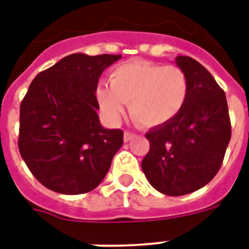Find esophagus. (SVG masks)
Masks as SVG:
<instances>
[{"label":"esophagus","mask_w":249,"mask_h":249,"mask_svg":"<svg viewBox=\"0 0 249 249\" xmlns=\"http://www.w3.org/2000/svg\"><path fill=\"white\" fill-rule=\"evenodd\" d=\"M134 137H136V134H134V133L129 132V130L124 132V141H125V142H129V141H132Z\"/></svg>","instance_id":"esophagus-1"}]
</instances>
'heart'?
<instances>
[{
  "label": "heart",
  "instance_id": "obj_1",
  "mask_svg": "<svg viewBox=\"0 0 249 249\" xmlns=\"http://www.w3.org/2000/svg\"><path fill=\"white\" fill-rule=\"evenodd\" d=\"M189 95V79L179 67L148 60L113 68L109 86L97 90L98 103L108 120L117 123L129 103L130 116L142 126H160L181 112Z\"/></svg>",
  "mask_w": 249,
  "mask_h": 249
}]
</instances>
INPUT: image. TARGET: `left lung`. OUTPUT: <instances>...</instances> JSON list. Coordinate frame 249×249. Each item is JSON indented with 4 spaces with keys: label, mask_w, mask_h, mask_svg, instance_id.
Segmentation results:
<instances>
[{
    "label": "left lung",
    "mask_w": 249,
    "mask_h": 249,
    "mask_svg": "<svg viewBox=\"0 0 249 249\" xmlns=\"http://www.w3.org/2000/svg\"><path fill=\"white\" fill-rule=\"evenodd\" d=\"M189 79V95L173 120L150 129L142 160L147 181L159 193L179 196L201 189L217 174L231 138L225 91L199 62L177 56Z\"/></svg>",
    "instance_id": "1"
}]
</instances>
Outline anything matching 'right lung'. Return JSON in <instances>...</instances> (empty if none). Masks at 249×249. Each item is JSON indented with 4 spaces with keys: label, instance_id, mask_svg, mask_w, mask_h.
<instances>
[{
    "label": "right lung",
    "instance_id": "right-lung-1",
    "mask_svg": "<svg viewBox=\"0 0 249 249\" xmlns=\"http://www.w3.org/2000/svg\"><path fill=\"white\" fill-rule=\"evenodd\" d=\"M121 55L71 54L40 72L20 105L19 151L49 190L77 195L97 187L123 146L120 129L101 125L95 91Z\"/></svg>",
    "mask_w": 249,
    "mask_h": 249
}]
</instances>
